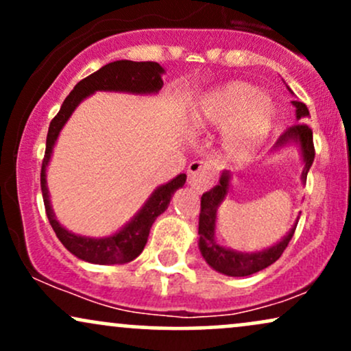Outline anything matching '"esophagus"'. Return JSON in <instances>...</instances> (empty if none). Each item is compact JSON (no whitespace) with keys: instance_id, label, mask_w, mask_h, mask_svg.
Here are the masks:
<instances>
[{"instance_id":"esophagus-1","label":"esophagus","mask_w":351,"mask_h":351,"mask_svg":"<svg viewBox=\"0 0 351 351\" xmlns=\"http://www.w3.org/2000/svg\"><path fill=\"white\" fill-rule=\"evenodd\" d=\"M188 178L189 184L195 186L196 189H206L213 184V176L211 167L203 160H196V162H191L188 167Z\"/></svg>"}]
</instances>
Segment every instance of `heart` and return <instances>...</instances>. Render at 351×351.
Returning a JSON list of instances; mask_svg holds the SVG:
<instances>
[{
	"label": "heart",
	"mask_w": 351,
	"mask_h": 351,
	"mask_svg": "<svg viewBox=\"0 0 351 351\" xmlns=\"http://www.w3.org/2000/svg\"><path fill=\"white\" fill-rule=\"evenodd\" d=\"M276 107L267 95L245 82H229L208 92L189 110V125L196 132L226 128L223 145L234 158H245L267 140Z\"/></svg>",
	"instance_id": "b5f03b06"
}]
</instances>
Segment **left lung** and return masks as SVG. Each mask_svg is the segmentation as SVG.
Segmentation results:
<instances>
[{"label":"left lung","mask_w":351,"mask_h":351,"mask_svg":"<svg viewBox=\"0 0 351 351\" xmlns=\"http://www.w3.org/2000/svg\"><path fill=\"white\" fill-rule=\"evenodd\" d=\"M292 106L295 107L297 114V122L292 127H289L284 134L280 135V138L277 140L276 147L280 148L284 145L289 143H299L302 156H304V171H302V181H307V173L312 167L313 158H315V148H313V136L312 130H310L308 125L302 123V120H305L308 114V108L304 102L299 100H292ZM229 189V175L226 171L221 175L219 183L215 188L209 189L201 196V211H199V251L203 254L204 261L211 265L213 269L217 272L224 274V276L231 277H245L256 274L263 269L269 267V265L276 263L277 259L282 256V252L285 251L289 243H291L293 232H295L297 224L293 226L289 234L280 241L279 244L272 245V247L264 249L261 252H237L232 249H226L223 245H219L215 239V228H216V215L217 208L223 203L224 198L228 195Z\"/></svg>","instance_id":"obj_1"}]
</instances>
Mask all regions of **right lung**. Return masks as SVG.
<instances>
[{
	"instance_id": "obj_1",
	"label": "right lung",
	"mask_w": 351,
	"mask_h": 351,
	"mask_svg": "<svg viewBox=\"0 0 351 351\" xmlns=\"http://www.w3.org/2000/svg\"><path fill=\"white\" fill-rule=\"evenodd\" d=\"M163 67L158 62H134V60H115V62L107 64L100 67L97 72L87 75L72 88V92L64 100L62 107L58 115L52 119L47 132L46 140V153H44L43 168H41V191L44 199V208H46L47 219H49L56 236L59 237L60 243L67 251L74 254L79 259L92 264H125L134 261L142 254L145 244L148 241L152 224L165 209L170 204L171 196L175 191L181 188L186 181V175H181L162 184L152 193L143 208L134 216V219L128 224L115 232L114 236L108 237H86L77 236L74 232L67 231L56 219L54 211L51 208L49 189L46 186V168L49 165L52 148H54L56 140H58L59 132L62 130L64 123L69 120L75 107L82 102L84 99L92 95L97 90H114V92H130V94H155L163 87Z\"/></svg>"
}]
</instances>
